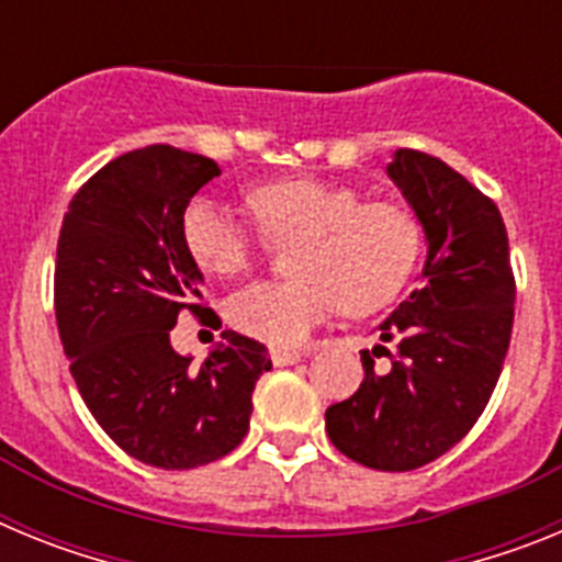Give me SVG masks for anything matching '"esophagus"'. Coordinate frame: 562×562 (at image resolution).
I'll return each instance as SVG.
<instances>
[{
    "instance_id": "obj_1",
    "label": "esophagus",
    "mask_w": 562,
    "mask_h": 562,
    "mask_svg": "<svg viewBox=\"0 0 562 562\" xmlns=\"http://www.w3.org/2000/svg\"><path fill=\"white\" fill-rule=\"evenodd\" d=\"M272 366H295L301 362V351H286V349H270Z\"/></svg>"
}]
</instances>
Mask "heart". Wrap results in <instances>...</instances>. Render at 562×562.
<instances>
[{
	"mask_svg": "<svg viewBox=\"0 0 562 562\" xmlns=\"http://www.w3.org/2000/svg\"><path fill=\"white\" fill-rule=\"evenodd\" d=\"M258 225L272 241H301L295 281H258L231 297L236 329L278 349L301 346L337 306L351 315L389 306L414 276L422 225L408 207L362 202L349 186L292 177L250 193ZM182 241L213 276L233 278L256 261L258 238L211 196L182 213Z\"/></svg>",
	"mask_w": 562,
	"mask_h": 562,
	"instance_id": "obj_1",
	"label": "heart"
}]
</instances>
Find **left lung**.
<instances>
[{"mask_svg":"<svg viewBox=\"0 0 562 562\" xmlns=\"http://www.w3.org/2000/svg\"><path fill=\"white\" fill-rule=\"evenodd\" d=\"M385 171L428 256L419 286L380 324V340L400 335L391 369L374 371L362 351L366 376L326 411V434L357 464L402 473L448 453L486 408L513 335L515 278L498 207L459 171L414 148H396Z\"/></svg>","mask_w":562,"mask_h":562,"instance_id":"1","label":"left lung"}]
</instances>
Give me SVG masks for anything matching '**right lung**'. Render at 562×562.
<instances>
[{
  "label": "right lung",
  "instance_id": "obj_1",
  "mask_svg": "<svg viewBox=\"0 0 562 562\" xmlns=\"http://www.w3.org/2000/svg\"><path fill=\"white\" fill-rule=\"evenodd\" d=\"M220 173L211 157L162 143L128 151L72 196L58 236L56 321L69 371L109 439L160 470L236 450L256 380L272 369L261 342L231 329L200 366L171 346L177 315L205 312L182 213Z\"/></svg>",
  "mask_w": 562,
  "mask_h": 562
}]
</instances>
